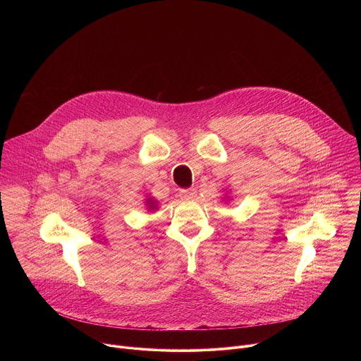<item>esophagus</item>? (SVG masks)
<instances>
[{
	"instance_id": "obj_1",
	"label": "esophagus",
	"mask_w": 361,
	"mask_h": 361,
	"mask_svg": "<svg viewBox=\"0 0 361 361\" xmlns=\"http://www.w3.org/2000/svg\"><path fill=\"white\" fill-rule=\"evenodd\" d=\"M180 198L184 201H194L197 198V191L194 188H188V190H181L180 191Z\"/></svg>"
}]
</instances>
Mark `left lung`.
I'll list each match as a JSON object with an SVG mask.
<instances>
[{"instance_id": "8db88e82", "label": "left lung", "mask_w": 361, "mask_h": 361, "mask_svg": "<svg viewBox=\"0 0 361 361\" xmlns=\"http://www.w3.org/2000/svg\"><path fill=\"white\" fill-rule=\"evenodd\" d=\"M224 197H226V198H224V200H226V201H228V200H231V198H228V197H227V195H224Z\"/></svg>"}]
</instances>
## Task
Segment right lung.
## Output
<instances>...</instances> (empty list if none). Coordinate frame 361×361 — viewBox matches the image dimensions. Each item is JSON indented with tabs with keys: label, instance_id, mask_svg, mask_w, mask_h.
Masks as SVG:
<instances>
[{
	"label": "right lung",
	"instance_id": "obj_1",
	"mask_svg": "<svg viewBox=\"0 0 361 361\" xmlns=\"http://www.w3.org/2000/svg\"><path fill=\"white\" fill-rule=\"evenodd\" d=\"M144 204H145V210H147L148 213L157 212L159 207H160V202H159L156 198H154V197H151V194H148V195L145 197Z\"/></svg>",
	"mask_w": 361,
	"mask_h": 361
}]
</instances>
